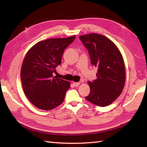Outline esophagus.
Returning a JSON list of instances; mask_svg holds the SVG:
<instances>
[{
  "label": "esophagus",
  "mask_w": 147,
  "mask_h": 147,
  "mask_svg": "<svg viewBox=\"0 0 147 147\" xmlns=\"http://www.w3.org/2000/svg\"><path fill=\"white\" fill-rule=\"evenodd\" d=\"M80 83H79V82H73V84L75 87L78 86L80 85Z\"/></svg>",
  "instance_id": "obj_1"
}]
</instances>
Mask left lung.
<instances>
[{
	"label": "left lung",
	"mask_w": 147,
	"mask_h": 147,
	"mask_svg": "<svg viewBox=\"0 0 147 147\" xmlns=\"http://www.w3.org/2000/svg\"><path fill=\"white\" fill-rule=\"evenodd\" d=\"M79 38L88 49L91 64L98 67L97 79L88 82L90 93L85 99L97 106H107L121 94L125 84L126 69L121 53L103 35L92 33Z\"/></svg>",
	"instance_id": "8db88e82"
}]
</instances>
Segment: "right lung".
<instances>
[{"label":"right lung","instance_id":"add662e5","mask_svg":"<svg viewBox=\"0 0 147 147\" xmlns=\"http://www.w3.org/2000/svg\"><path fill=\"white\" fill-rule=\"evenodd\" d=\"M75 37L40 41L26 53L21 69L22 86L26 97L38 109L50 110L63 102L70 83L53 74Z\"/></svg>","mask_w":147,"mask_h":147}]
</instances>
